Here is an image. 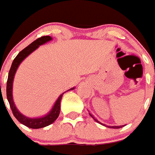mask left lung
<instances>
[{
	"mask_svg": "<svg viewBox=\"0 0 155 155\" xmlns=\"http://www.w3.org/2000/svg\"><path fill=\"white\" fill-rule=\"evenodd\" d=\"M89 114H90V116H91V117L92 118H93L94 120H95L96 122H97V123H99V121H98V120H97V119H96L95 117H93V115H91V114H90L89 113ZM124 125H120V126H107L108 128H122V127H124Z\"/></svg>",
	"mask_w": 155,
	"mask_h": 155,
	"instance_id": "8db88e82",
	"label": "left lung"
}]
</instances>
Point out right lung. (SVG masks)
I'll list each match as a JSON object with an SVG mask.
<instances>
[{
  "mask_svg": "<svg viewBox=\"0 0 155 155\" xmlns=\"http://www.w3.org/2000/svg\"><path fill=\"white\" fill-rule=\"evenodd\" d=\"M52 39V38L50 36H42L41 38H38V39L35 40L32 43L30 44L28 46L20 51L19 53L15 58L14 59L13 62L12 64L11 68L9 70L8 72V77L7 80V87H6V92H7V98L8 101L9 102L11 110L12 111L14 117L19 120L21 124H24L25 126L31 128H44L45 126H48L49 124H51L53 122L56 120V119L58 117L60 114V110H61V101L62 96H63L64 93L58 97V99L57 100L55 105L53 106V108L52 110L49 112V114H47L46 116L40 118H28L25 116H23L17 110L15 106L14 105L13 99H12V82H13V78L15 75V71L17 69L18 66L19 65V64L23 61V60L27 58V56L29 55L30 53H31L34 50H35L39 45H42V44L45 43L46 41H49ZM74 88H71V90H73Z\"/></svg>",
  "mask_w": 155,
  "mask_h": 155,
  "instance_id": "1",
  "label": "right lung"
}]
</instances>
